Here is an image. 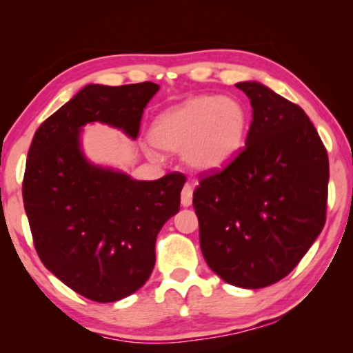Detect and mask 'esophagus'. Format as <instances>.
<instances>
[{
    "mask_svg": "<svg viewBox=\"0 0 353 353\" xmlns=\"http://www.w3.org/2000/svg\"><path fill=\"white\" fill-rule=\"evenodd\" d=\"M181 201H182V205L183 207H190L193 204V187H191L190 183L185 185L182 188V193H181Z\"/></svg>",
    "mask_w": 353,
    "mask_h": 353,
    "instance_id": "esophagus-1",
    "label": "esophagus"
}]
</instances>
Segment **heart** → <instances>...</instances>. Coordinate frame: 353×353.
<instances>
[{
	"label": "heart",
	"instance_id": "heart-1",
	"mask_svg": "<svg viewBox=\"0 0 353 353\" xmlns=\"http://www.w3.org/2000/svg\"><path fill=\"white\" fill-rule=\"evenodd\" d=\"M248 130L246 109L232 98L194 97L155 118L151 141L168 152H183L191 170H221L243 146Z\"/></svg>",
	"mask_w": 353,
	"mask_h": 353
}]
</instances>
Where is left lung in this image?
I'll use <instances>...</instances> for the list:
<instances>
[{"label":"left lung","instance_id":"left-lung-1","mask_svg":"<svg viewBox=\"0 0 353 353\" xmlns=\"http://www.w3.org/2000/svg\"><path fill=\"white\" fill-rule=\"evenodd\" d=\"M252 105L246 146L193 193L202 255L224 282L265 288L294 270L325 224L328 155L297 104L238 82Z\"/></svg>","mask_w":353,"mask_h":353}]
</instances>
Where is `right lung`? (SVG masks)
I'll list each match as a JSON object with an SVG mask.
<instances>
[{
  "mask_svg": "<svg viewBox=\"0 0 353 353\" xmlns=\"http://www.w3.org/2000/svg\"><path fill=\"white\" fill-rule=\"evenodd\" d=\"M154 82L90 83L35 132L23 179L34 246L48 271L77 294L117 302L140 290L155 265L160 229L181 207L187 179L170 172L135 181L88 162L81 129L104 123L137 139Z\"/></svg>",
  "mask_w": 353,
  "mask_h": 353,
  "instance_id": "1",
  "label": "right lung"
}]
</instances>
